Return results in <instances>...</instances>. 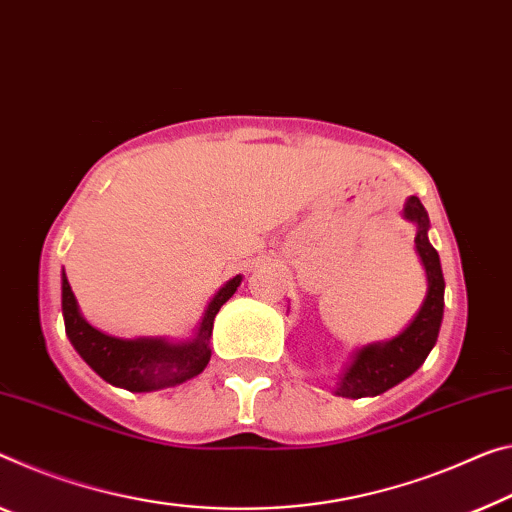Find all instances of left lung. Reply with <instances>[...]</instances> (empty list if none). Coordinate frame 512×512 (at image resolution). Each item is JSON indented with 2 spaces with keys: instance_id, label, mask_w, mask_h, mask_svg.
Returning <instances> with one entry per match:
<instances>
[{
  "instance_id": "left-lung-1",
  "label": "left lung",
  "mask_w": 512,
  "mask_h": 512,
  "mask_svg": "<svg viewBox=\"0 0 512 512\" xmlns=\"http://www.w3.org/2000/svg\"><path fill=\"white\" fill-rule=\"evenodd\" d=\"M403 217L416 224V254L421 256L428 277L426 300H423L414 320L398 336H393L391 341L368 343L352 355V361L345 366V371L336 382V396H380L387 389L396 387L398 382H403L405 377H410L426 361L430 350L437 343V334L444 316L442 263H439L437 249L428 240V212L416 196H410L405 201Z\"/></svg>"
}]
</instances>
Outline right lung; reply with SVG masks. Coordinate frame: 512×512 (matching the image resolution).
<instances>
[{
  "label": "right lung",
  "mask_w": 512,
  "mask_h": 512,
  "mask_svg": "<svg viewBox=\"0 0 512 512\" xmlns=\"http://www.w3.org/2000/svg\"><path fill=\"white\" fill-rule=\"evenodd\" d=\"M242 277H233L208 302L206 313L190 341L171 343L167 338H116L102 334L84 320L66 272H61V311L66 334L80 357L102 380L128 391H155L192 380L210 361V336L215 316L238 290Z\"/></svg>",
  "instance_id": "right-lung-1"
}]
</instances>
